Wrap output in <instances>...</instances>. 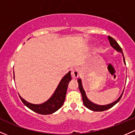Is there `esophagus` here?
Segmentation results:
<instances>
[{"mask_svg": "<svg viewBox=\"0 0 135 135\" xmlns=\"http://www.w3.org/2000/svg\"><path fill=\"white\" fill-rule=\"evenodd\" d=\"M79 69L78 67L72 68L71 70V75L73 78H77L79 75Z\"/></svg>", "mask_w": 135, "mask_h": 135, "instance_id": "esophagus-1", "label": "esophagus"}]
</instances>
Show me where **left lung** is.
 Listing matches in <instances>:
<instances>
[{
	"label": "left lung",
	"instance_id": "1",
	"mask_svg": "<svg viewBox=\"0 0 135 135\" xmlns=\"http://www.w3.org/2000/svg\"><path fill=\"white\" fill-rule=\"evenodd\" d=\"M108 39L109 41V42H110V46H112L113 48H114L116 50H117L118 52H120L123 55V57H124V63L126 64V61H125V58H124V54H123L122 52V48L120 47V45L118 44V42L113 39V37H111L108 36ZM78 86H79V90H80L81 94V96H82V99H83V104L85 106L86 108H88L89 109H90L91 110H93V111H104V110H107V109L111 108L113 107L114 105L116 104L121 99L122 96L123 94V92L122 94H121V96L119 97V98L116 101H115L113 103H110V104L108 105H96L95 103H93L87 98L86 96V94L85 92L84 89H83V86H82V83H81V79H78Z\"/></svg>",
	"mask_w": 135,
	"mask_h": 135
}]
</instances>
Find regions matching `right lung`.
<instances>
[{"label": "right lung", "mask_w": 135, "mask_h": 135, "mask_svg": "<svg viewBox=\"0 0 135 135\" xmlns=\"http://www.w3.org/2000/svg\"><path fill=\"white\" fill-rule=\"evenodd\" d=\"M72 79L70 72H69L61 80L54 93L50 98L41 104H32L26 102L19 96L22 103L33 111L40 114H50L55 113L63 106L66 96L69 82Z\"/></svg>", "instance_id": "add662e5"}]
</instances>
